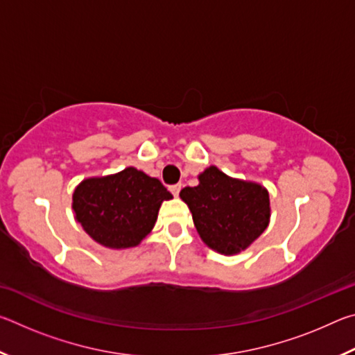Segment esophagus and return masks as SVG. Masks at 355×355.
I'll return each instance as SVG.
<instances>
[{"instance_id": "esophagus-1", "label": "esophagus", "mask_w": 355, "mask_h": 355, "mask_svg": "<svg viewBox=\"0 0 355 355\" xmlns=\"http://www.w3.org/2000/svg\"><path fill=\"white\" fill-rule=\"evenodd\" d=\"M180 189H182V184H172V186H169V191L172 192V194L173 196H175V197H178V194H180Z\"/></svg>"}]
</instances>
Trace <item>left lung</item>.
<instances>
[{
    "instance_id": "left-lung-1",
    "label": "left lung",
    "mask_w": 355,
    "mask_h": 355,
    "mask_svg": "<svg viewBox=\"0 0 355 355\" xmlns=\"http://www.w3.org/2000/svg\"><path fill=\"white\" fill-rule=\"evenodd\" d=\"M202 241L224 255L248 249L266 230L271 218L266 188L232 178L216 166L199 175V184L180 191Z\"/></svg>"
}]
</instances>
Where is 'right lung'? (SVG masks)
Segmentation results:
<instances>
[{"instance_id":"obj_1","label":"right lung","mask_w":355,"mask_h":355,"mask_svg":"<svg viewBox=\"0 0 355 355\" xmlns=\"http://www.w3.org/2000/svg\"><path fill=\"white\" fill-rule=\"evenodd\" d=\"M171 199L158 178L127 167L112 175L83 180L71 208L94 241L110 249H128L152 232L161 203Z\"/></svg>"}]
</instances>
